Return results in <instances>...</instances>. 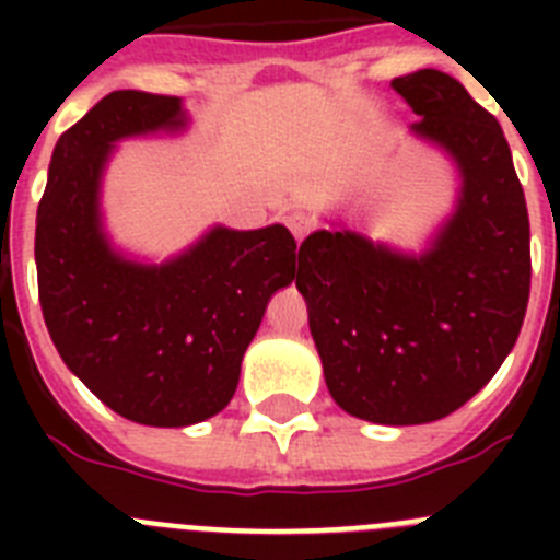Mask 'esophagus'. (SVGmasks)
I'll return each instance as SVG.
<instances>
[{
	"label": "esophagus",
	"instance_id": "esophagus-1",
	"mask_svg": "<svg viewBox=\"0 0 560 560\" xmlns=\"http://www.w3.org/2000/svg\"><path fill=\"white\" fill-rule=\"evenodd\" d=\"M289 226H291V232H294L296 244H300V241H303V237L308 235L311 230H314V224H311V219H305V215H291Z\"/></svg>",
	"mask_w": 560,
	"mask_h": 560
}]
</instances>
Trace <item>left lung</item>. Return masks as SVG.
I'll list each match as a JSON object with an SVG mask.
<instances>
[{
	"mask_svg": "<svg viewBox=\"0 0 560 560\" xmlns=\"http://www.w3.org/2000/svg\"><path fill=\"white\" fill-rule=\"evenodd\" d=\"M412 131L448 151L463 187L423 255L359 232L316 230L300 246L325 384L353 418L418 427L446 418L497 375L530 300V219L502 126L440 69L395 78Z\"/></svg>",
	"mask_w": 560,
	"mask_h": 560,
	"instance_id": "1",
	"label": "left lung"
}]
</instances>
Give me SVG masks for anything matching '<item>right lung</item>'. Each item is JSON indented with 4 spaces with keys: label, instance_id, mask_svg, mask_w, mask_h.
I'll return each instance as SVG.
<instances>
[{
    "label": "right lung",
    "instance_id": "add662e5",
    "mask_svg": "<svg viewBox=\"0 0 560 560\" xmlns=\"http://www.w3.org/2000/svg\"><path fill=\"white\" fill-rule=\"evenodd\" d=\"M185 122L179 97L106 95L61 133L36 215L38 300L63 364L117 415L167 429L230 404L266 303L294 280L300 260L280 224L215 226L160 266L112 249L101 176L114 142Z\"/></svg>",
    "mask_w": 560,
    "mask_h": 560
}]
</instances>
